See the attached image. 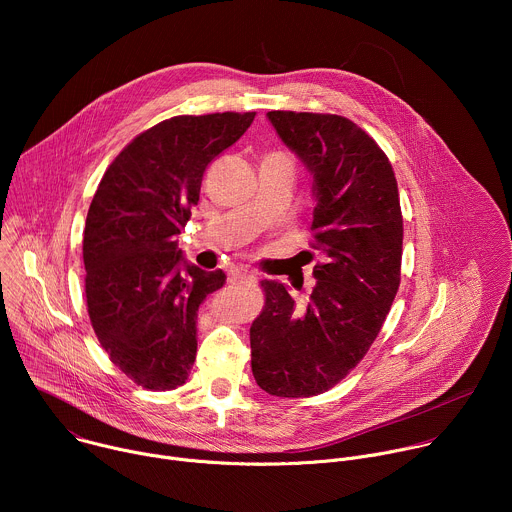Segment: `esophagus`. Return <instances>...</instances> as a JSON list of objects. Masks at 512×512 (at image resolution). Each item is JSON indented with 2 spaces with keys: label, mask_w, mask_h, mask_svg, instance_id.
<instances>
[{
  "label": "esophagus",
  "mask_w": 512,
  "mask_h": 512,
  "mask_svg": "<svg viewBox=\"0 0 512 512\" xmlns=\"http://www.w3.org/2000/svg\"><path fill=\"white\" fill-rule=\"evenodd\" d=\"M255 273L249 267H233L229 273L231 283H243V281H253Z\"/></svg>",
  "instance_id": "obj_1"
}]
</instances>
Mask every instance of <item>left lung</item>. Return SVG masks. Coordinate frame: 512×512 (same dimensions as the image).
I'll list each match as a JSON object with an SVG mask.
<instances>
[{"label":"left lung","mask_w":512,"mask_h":512,"mask_svg":"<svg viewBox=\"0 0 512 512\" xmlns=\"http://www.w3.org/2000/svg\"><path fill=\"white\" fill-rule=\"evenodd\" d=\"M285 148L312 176L316 285L296 304L261 281L265 308L251 324V369L275 397H312L342 381L375 342L401 281L403 216L393 168L356 123L340 115L269 111Z\"/></svg>","instance_id":"8db88e82"}]
</instances>
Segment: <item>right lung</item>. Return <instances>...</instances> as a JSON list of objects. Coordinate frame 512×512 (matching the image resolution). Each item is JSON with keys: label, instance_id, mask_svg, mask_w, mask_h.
Segmentation results:
<instances>
[{"label": "right lung", "instance_id": "1", "mask_svg": "<svg viewBox=\"0 0 512 512\" xmlns=\"http://www.w3.org/2000/svg\"><path fill=\"white\" fill-rule=\"evenodd\" d=\"M253 119L231 111L166 119L127 145L93 196L83 239L89 318L109 358L145 389L188 379L198 308L227 275L188 263L176 235L206 166Z\"/></svg>", "mask_w": 512, "mask_h": 512}]
</instances>
